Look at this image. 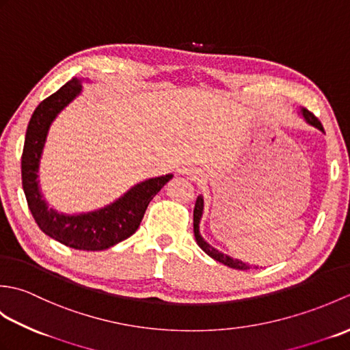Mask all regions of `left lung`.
<instances>
[{"label":"left lung","instance_id":"8db88e82","mask_svg":"<svg viewBox=\"0 0 350 350\" xmlns=\"http://www.w3.org/2000/svg\"><path fill=\"white\" fill-rule=\"evenodd\" d=\"M301 114H302L304 118H306L307 123H310L311 126H314V128H317V129L323 131L322 123L319 122V118H317L313 113H310L308 109L302 108V109H301ZM202 215H203V197L200 196V197L197 198L196 207H194V236H196V241H197V243H198V247L202 248L207 256H211L212 258L217 260V262H219V263H222V265H226V266H228V267H233V269H241V271L250 269L251 265L243 263V262H241V260H237V258H232V257L227 256V254H222V252H219L218 250H215L213 247H211V245L203 239L202 234H200V228H198L200 219H202ZM256 267H257V266H256Z\"/></svg>","mask_w":350,"mask_h":350}]
</instances>
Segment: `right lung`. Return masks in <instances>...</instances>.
<instances>
[{"label":"right lung","instance_id":"1","mask_svg":"<svg viewBox=\"0 0 350 350\" xmlns=\"http://www.w3.org/2000/svg\"><path fill=\"white\" fill-rule=\"evenodd\" d=\"M79 93L81 83L73 78L60 90L42 100L39 107L34 109L29 118L24 150H22V188L25 192L28 209L31 211L34 221L44 234L66 247L84 251H100L128 239L137 232L148 203L173 174L141 182L117 202L94 212L64 215L51 209L42 198L39 182H37L39 161L52 120Z\"/></svg>","mask_w":350,"mask_h":350}]
</instances>
